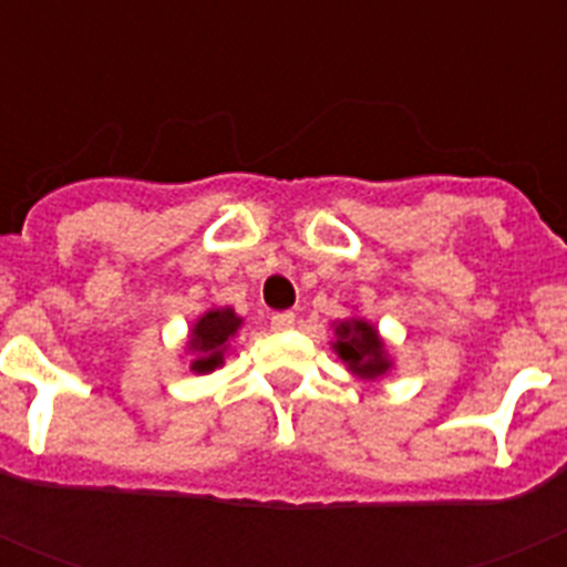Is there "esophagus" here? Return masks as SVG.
<instances>
[{
  "label": "esophagus",
  "mask_w": 567,
  "mask_h": 567,
  "mask_svg": "<svg viewBox=\"0 0 567 567\" xmlns=\"http://www.w3.org/2000/svg\"><path fill=\"white\" fill-rule=\"evenodd\" d=\"M295 327V312H275L272 315V329L275 332H287Z\"/></svg>",
  "instance_id": "34e87169"
}]
</instances>
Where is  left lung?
Here are the masks:
<instances>
[{
  "instance_id": "8db88e82",
  "label": "left lung",
  "mask_w": 567,
  "mask_h": 567,
  "mask_svg": "<svg viewBox=\"0 0 567 567\" xmlns=\"http://www.w3.org/2000/svg\"><path fill=\"white\" fill-rule=\"evenodd\" d=\"M334 352L338 358L349 365V372L358 374L363 380L383 378L389 369H392V360L385 352L383 338L378 334V329L363 318H349L340 320L334 327Z\"/></svg>"
}]
</instances>
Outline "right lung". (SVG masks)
I'll use <instances>...</instances> for the list:
<instances>
[{
	"mask_svg": "<svg viewBox=\"0 0 567 567\" xmlns=\"http://www.w3.org/2000/svg\"><path fill=\"white\" fill-rule=\"evenodd\" d=\"M240 329V318L235 315V309L229 307H215L209 312H204L202 318L195 320L193 329H189V352L195 354V360L189 363L193 372H213L224 363V352H227L229 338H235V332Z\"/></svg>",
	"mask_w": 567,
	"mask_h": 567,
	"instance_id": "right-lung-1",
	"label": "right lung"
}]
</instances>
